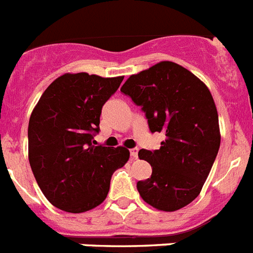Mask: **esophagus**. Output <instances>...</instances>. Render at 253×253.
<instances>
[{
	"label": "esophagus",
	"instance_id": "1",
	"mask_svg": "<svg viewBox=\"0 0 253 253\" xmlns=\"http://www.w3.org/2000/svg\"><path fill=\"white\" fill-rule=\"evenodd\" d=\"M130 157L131 159H137L138 157V148H131L130 150Z\"/></svg>",
	"mask_w": 253,
	"mask_h": 253
}]
</instances>
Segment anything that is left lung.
I'll return each mask as SVG.
<instances>
[{"instance_id": "left-lung-1", "label": "left lung", "mask_w": 253, "mask_h": 253, "mask_svg": "<svg viewBox=\"0 0 253 253\" xmlns=\"http://www.w3.org/2000/svg\"><path fill=\"white\" fill-rule=\"evenodd\" d=\"M146 114L152 133H165L160 150H141L152 175L137 189L152 207L176 211L200 194L220 147L219 116L210 90L191 71L161 61L130 75L123 84Z\"/></svg>"}]
</instances>
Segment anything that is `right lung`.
<instances>
[{
	"label": "right lung",
	"instance_id": "obj_1",
	"mask_svg": "<svg viewBox=\"0 0 253 253\" xmlns=\"http://www.w3.org/2000/svg\"><path fill=\"white\" fill-rule=\"evenodd\" d=\"M123 79L66 73L49 84L30 115V168L44 197L60 210L79 213L102 204L114 171L129 160L125 147L93 144L102 106Z\"/></svg>",
	"mask_w": 253,
	"mask_h": 253
}]
</instances>
